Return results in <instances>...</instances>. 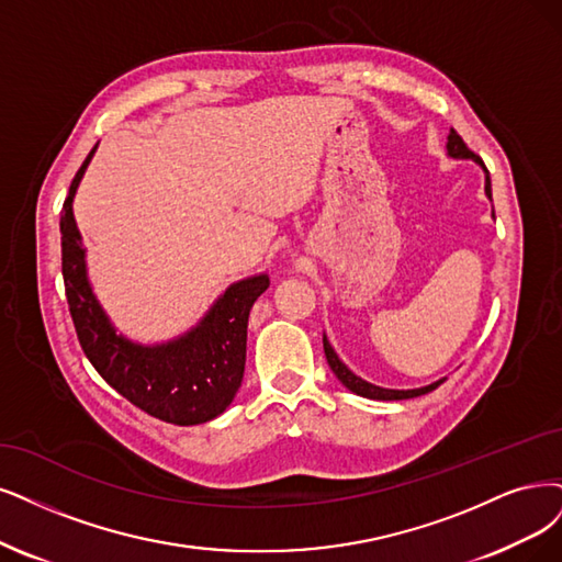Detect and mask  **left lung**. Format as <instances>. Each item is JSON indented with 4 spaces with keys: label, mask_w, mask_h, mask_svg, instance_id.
<instances>
[{
    "label": "left lung",
    "mask_w": 562,
    "mask_h": 562,
    "mask_svg": "<svg viewBox=\"0 0 562 562\" xmlns=\"http://www.w3.org/2000/svg\"><path fill=\"white\" fill-rule=\"evenodd\" d=\"M447 153H449L453 159H474L476 164L484 166V161L480 159V155H474V153L468 148L465 140L459 136V132H456L453 127H451L449 138H447ZM484 171H486V194H488V199H491V176H488L486 166H484ZM324 355H326V361H328L330 370L336 372V378H338L351 393H357V396H363V398H372V401H405V398H417V396H424V393H428V391H432V389H438V386L445 382V380H440V382H435V384H428V386H422V389H409V391L382 389V386H375V384H370V382L357 378L355 372H351V370L338 359L334 347L328 345L326 336H324Z\"/></svg>",
    "instance_id": "left-lung-1"
}]
</instances>
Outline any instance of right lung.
I'll return each mask as SVG.
<instances>
[{"mask_svg":"<svg viewBox=\"0 0 562 562\" xmlns=\"http://www.w3.org/2000/svg\"><path fill=\"white\" fill-rule=\"evenodd\" d=\"M92 155L94 148L71 180L59 217L61 276L78 342L99 375L150 417L176 426L211 422L232 405L243 382L247 317L268 289V278L257 276L228 286L203 322L173 342L143 347L117 336L88 284L86 249L71 211Z\"/></svg>","mask_w":562,"mask_h":562,"instance_id":"1","label":"right lung"}]
</instances>
